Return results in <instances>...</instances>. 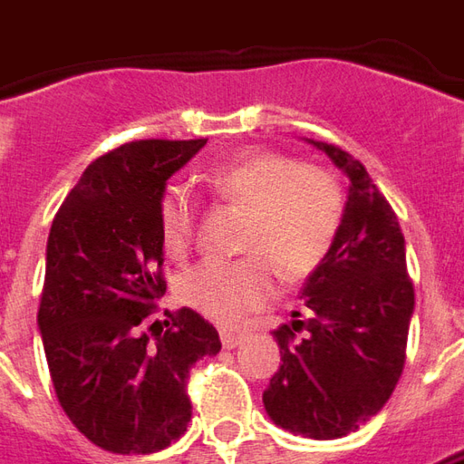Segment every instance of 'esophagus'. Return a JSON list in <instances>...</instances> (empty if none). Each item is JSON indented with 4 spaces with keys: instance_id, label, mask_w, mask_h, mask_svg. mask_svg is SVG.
I'll list each match as a JSON object with an SVG mask.
<instances>
[{
    "instance_id": "1",
    "label": "esophagus",
    "mask_w": 464,
    "mask_h": 464,
    "mask_svg": "<svg viewBox=\"0 0 464 464\" xmlns=\"http://www.w3.org/2000/svg\"><path fill=\"white\" fill-rule=\"evenodd\" d=\"M219 337H222V344L227 350L237 347L239 342L245 340V332H237V329H219Z\"/></svg>"
}]
</instances>
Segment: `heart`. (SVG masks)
Segmentation results:
<instances>
[{
    "label": "heart",
    "instance_id": "heart-1",
    "mask_svg": "<svg viewBox=\"0 0 464 464\" xmlns=\"http://www.w3.org/2000/svg\"><path fill=\"white\" fill-rule=\"evenodd\" d=\"M207 183L225 201L245 209L239 260H201L179 278L186 306L217 322H235L266 304L281 273L301 281L322 266L342 222L337 181L316 166H301L283 152H250L207 170ZM196 204L181 186L160 198V237L168 253H188Z\"/></svg>",
    "mask_w": 464,
    "mask_h": 464
}]
</instances>
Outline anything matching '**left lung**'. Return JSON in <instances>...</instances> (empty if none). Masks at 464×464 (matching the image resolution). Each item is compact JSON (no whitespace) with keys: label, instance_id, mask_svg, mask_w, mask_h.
<instances>
[{"label":"left lung","instance_id":"8db88e82","mask_svg":"<svg viewBox=\"0 0 464 464\" xmlns=\"http://www.w3.org/2000/svg\"><path fill=\"white\" fill-rule=\"evenodd\" d=\"M350 179L337 237L304 283L306 319L273 337L281 368L263 393L281 429L340 440L385 406L406 362L413 283L396 211L365 166L337 145L309 140Z\"/></svg>","mask_w":464,"mask_h":464}]
</instances>
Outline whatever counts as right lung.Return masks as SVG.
Wrapping results in <instances>:
<instances>
[{
  "label": "right lung",
  "mask_w": 464,
  "mask_h": 464,
  "mask_svg": "<svg viewBox=\"0 0 464 464\" xmlns=\"http://www.w3.org/2000/svg\"><path fill=\"white\" fill-rule=\"evenodd\" d=\"M207 140H135L96 158L55 214L37 309L53 388L96 447L150 455L191 421L196 360L217 329L194 309L150 322L166 294L160 198Z\"/></svg>",
  "instance_id": "1"
}]
</instances>
